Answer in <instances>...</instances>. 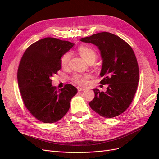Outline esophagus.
<instances>
[{
	"label": "esophagus",
	"instance_id": "esophagus-1",
	"mask_svg": "<svg viewBox=\"0 0 159 159\" xmlns=\"http://www.w3.org/2000/svg\"><path fill=\"white\" fill-rule=\"evenodd\" d=\"M77 90H78V91H79V92H80V91H83V90H85V89H84V88H81V87L78 86V87H77Z\"/></svg>",
	"mask_w": 159,
	"mask_h": 159
}]
</instances>
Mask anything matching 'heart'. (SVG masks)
<instances>
[{
    "label": "heart",
    "mask_w": 159,
    "mask_h": 159,
    "mask_svg": "<svg viewBox=\"0 0 159 159\" xmlns=\"http://www.w3.org/2000/svg\"><path fill=\"white\" fill-rule=\"evenodd\" d=\"M79 53L81 55L87 63L90 61H95L97 54L95 52V50L93 48H91L89 46L86 45H81L79 47ZM71 57L70 52L65 53L61 58V65L63 67H66L67 66L69 61ZM89 75L88 74H74L72 76V80L75 83L79 85L84 86L87 83V80L89 78Z\"/></svg>",
    "instance_id": "1"
}]
</instances>
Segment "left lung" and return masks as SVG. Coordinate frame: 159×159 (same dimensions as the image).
<instances>
[{"mask_svg":"<svg viewBox=\"0 0 159 159\" xmlns=\"http://www.w3.org/2000/svg\"><path fill=\"white\" fill-rule=\"evenodd\" d=\"M98 47L102 59L100 75L106 92L94 89V98L89 105L97 114L111 118L124 112L134 98L139 79V66L131 46L117 35L100 32L81 38Z\"/></svg>","mask_w":159,"mask_h":159,"instance_id":"8db88e82","label":"left lung"}]
</instances>
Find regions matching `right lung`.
I'll use <instances>...</instances> for the list:
<instances>
[{
  "instance_id": "1",
  "label": "right lung",
  "mask_w": 159,
  "mask_h": 159,
  "mask_svg": "<svg viewBox=\"0 0 159 159\" xmlns=\"http://www.w3.org/2000/svg\"><path fill=\"white\" fill-rule=\"evenodd\" d=\"M75 44L45 38L25 50L18 69V84L25 106L37 120L53 124L69 110L77 89L70 84L57 89L52 84L53 75L61 69V58Z\"/></svg>"
}]
</instances>
